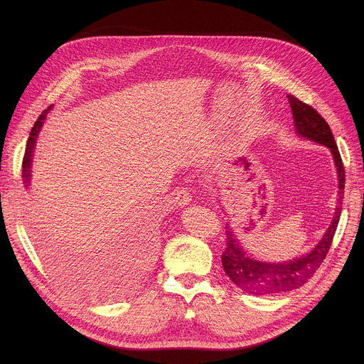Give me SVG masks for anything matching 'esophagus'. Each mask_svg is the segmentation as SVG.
I'll use <instances>...</instances> for the list:
<instances>
[{"mask_svg": "<svg viewBox=\"0 0 364 364\" xmlns=\"http://www.w3.org/2000/svg\"><path fill=\"white\" fill-rule=\"evenodd\" d=\"M172 198L180 205V206H186L192 200V195L188 193V190L186 187H177L174 192H172Z\"/></svg>", "mask_w": 364, "mask_h": 364, "instance_id": "esophagus-1", "label": "esophagus"}]
</instances>
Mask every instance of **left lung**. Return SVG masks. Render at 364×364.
I'll return each instance as SVG.
<instances>
[{"label":"left lung","mask_w":364,"mask_h":364,"mask_svg":"<svg viewBox=\"0 0 364 364\" xmlns=\"http://www.w3.org/2000/svg\"><path fill=\"white\" fill-rule=\"evenodd\" d=\"M288 100L291 103L294 124L299 136L321 146H326L332 151L339 181V205L336 208L332 224L329 225L321 240L316 245L314 250L307 255H302L301 258L283 262H264L254 259L240 246V242L237 240L232 228L225 225L227 245L221 255L224 272L237 288L252 295H274L289 292L298 289L304 283H307L331 250L342 209L341 205L343 198V187H346V171H343V164L331 127L310 105L302 103L291 94L288 95Z\"/></svg>","instance_id":"8db88e82"}]
</instances>
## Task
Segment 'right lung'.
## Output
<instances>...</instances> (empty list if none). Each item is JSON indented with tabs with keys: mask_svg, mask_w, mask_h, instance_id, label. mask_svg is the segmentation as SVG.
Listing matches in <instances>:
<instances>
[{
	"mask_svg": "<svg viewBox=\"0 0 364 364\" xmlns=\"http://www.w3.org/2000/svg\"><path fill=\"white\" fill-rule=\"evenodd\" d=\"M51 109V106L48 109H46L41 114L40 118L36 119L33 128L31 129V134H29V139H28V144H26V150H25V156H23V171H22V177H23V183H25V187L29 186V181H31V166H32V153H33V149H35V143H36V137H38V132H40L46 118H47V113L48 110ZM122 250L127 255L132 257V258H139L141 262H146L147 259V255H149V242H147V237L146 236H139L134 232L131 233H127L124 236V240H122Z\"/></svg>",
	"mask_w": 364,
	"mask_h": 364,
	"instance_id": "right-lung-1",
	"label": "right lung"
}]
</instances>
